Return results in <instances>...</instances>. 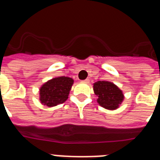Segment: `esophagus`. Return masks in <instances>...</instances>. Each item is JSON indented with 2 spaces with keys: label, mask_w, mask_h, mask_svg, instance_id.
Wrapping results in <instances>:
<instances>
[{
  "label": "esophagus",
  "mask_w": 160,
  "mask_h": 160,
  "mask_svg": "<svg viewBox=\"0 0 160 160\" xmlns=\"http://www.w3.org/2000/svg\"><path fill=\"white\" fill-rule=\"evenodd\" d=\"M82 82H85V83H89V82H90V79L87 78L86 80H83Z\"/></svg>",
  "instance_id": "obj_1"
}]
</instances>
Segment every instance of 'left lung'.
Returning a JSON list of instances; mask_svg holds the SVG:
<instances>
[{
	"label": "left lung",
	"instance_id": "8db88e82",
	"mask_svg": "<svg viewBox=\"0 0 160 160\" xmlns=\"http://www.w3.org/2000/svg\"><path fill=\"white\" fill-rule=\"evenodd\" d=\"M98 103L103 108L114 111L124 100V94L116 85L108 81H98L93 86Z\"/></svg>",
	"mask_w": 160,
	"mask_h": 160
}]
</instances>
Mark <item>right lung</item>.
<instances>
[{"label": "right lung", "mask_w": 160, "mask_h": 160, "mask_svg": "<svg viewBox=\"0 0 160 160\" xmlns=\"http://www.w3.org/2000/svg\"><path fill=\"white\" fill-rule=\"evenodd\" d=\"M73 84L70 77H56L48 80L39 89V100L42 105L53 107L65 102Z\"/></svg>", "instance_id": "1"}]
</instances>
